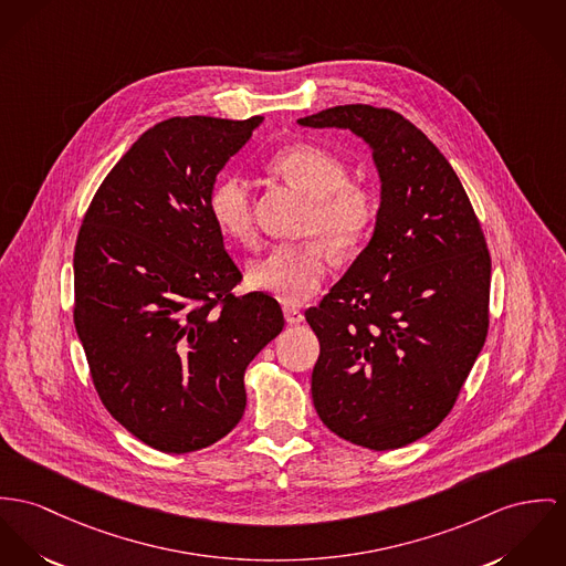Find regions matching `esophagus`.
<instances>
[{
  "label": "esophagus",
  "mask_w": 566,
  "mask_h": 566,
  "mask_svg": "<svg viewBox=\"0 0 566 566\" xmlns=\"http://www.w3.org/2000/svg\"><path fill=\"white\" fill-rule=\"evenodd\" d=\"M284 318L289 325H300L304 323V312L295 305H284Z\"/></svg>",
  "instance_id": "34e87169"
}]
</instances>
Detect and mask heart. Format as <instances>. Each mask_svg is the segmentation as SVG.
<instances>
[{"mask_svg":"<svg viewBox=\"0 0 566 566\" xmlns=\"http://www.w3.org/2000/svg\"><path fill=\"white\" fill-rule=\"evenodd\" d=\"M271 172L302 189L310 202L305 232L321 239L282 243L250 264V282L286 304L310 300L329 271V249L338 254L355 250L377 218V198L348 180V168L327 148L316 144H291L269 159ZM209 213L219 230L239 243L256 237L250 182L239 175L219 176L209 193Z\"/></svg>","mask_w":566,"mask_h":566,"instance_id":"heart-1","label":"heart"}]
</instances>
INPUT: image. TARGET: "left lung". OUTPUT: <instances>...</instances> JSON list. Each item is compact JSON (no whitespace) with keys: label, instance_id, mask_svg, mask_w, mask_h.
<instances>
[{"label":"left lung","instance_id":"obj_1","mask_svg":"<svg viewBox=\"0 0 566 566\" xmlns=\"http://www.w3.org/2000/svg\"><path fill=\"white\" fill-rule=\"evenodd\" d=\"M297 123L355 133L381 178L370 243L323 302L305 310L321 345L314 409L350 443L402 448L450 413L484 345L486 241L448 159L400 114L357 103Z\"/></svg>","mask_w":566,"mask_h":566}]
</instances>
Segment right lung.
I'll return each instance as SVG.
<instances>
[{
	"instance_id": "obj_1",
	"label": "right lung",
	"mask_w": 566,
	"mask_h": 566,
	"mask_svg": "<svg viewBox=\"0 0 566 566\" xmlns=\"http://www.w3.org/2000/svg\"><path fill=\"white\" fill-rule=\"evenodd\" d=\"M261 116L170 118L139 135L82 221L75 329L105 409L146 446L185 454L245 411V368L284 327L266 293L237 297L241 271L209 193Z\"/></svg>"
}]
</instances>
